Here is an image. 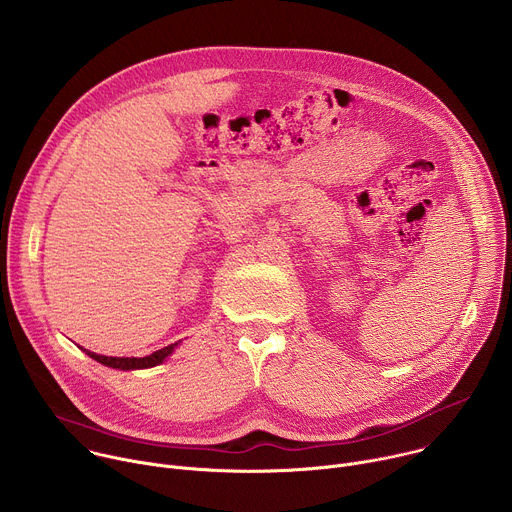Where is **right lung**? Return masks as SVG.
Returning <instances> with one entry per match:
<instances>
[{"label": "right lung", "mask_w": 512, "mask_h": 512, "mask_svg": "<svg viewBox=\"0 0 512 512\" xmlns=\"http://www.w3.org/2000/svg\"><path fill=\"white\" fill-rule=\"evenodd\" d=\"M178 346V342L162 348V350H156L152 352L150 356H143V358H127V356H103V354H95L91 350H85L91 358H95L97 362L105 364V367H111V369H121V371H131V369H150V367H156V364H160L168 354H172V350Z\"/></svg>", "instance_id": "1"}]
</instances>
